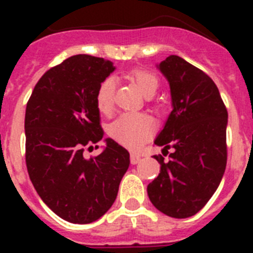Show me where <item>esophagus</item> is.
<instances>
[{"label":"esophagus","mask_w":253,"mask_h":253,"mask_svg":"<svg viewBox=\"0 0 253 253\" xmlns=\"http://www.w3.org/2000/svg\"><path fill=\"white\" fill-rule=\"evenodd\" d=\"M139 161H140V156H138V154H134V153L130 154V162H131V165H137V163L139 162Z\"/></svg>","instance_id":"34e87169"}]
</instances>
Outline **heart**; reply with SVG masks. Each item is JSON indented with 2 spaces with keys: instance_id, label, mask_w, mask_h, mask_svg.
I'll list each match as a JSON object with an SVG mask.
<instances>
[{
  "instance_id": "heart-1",
  "label": "heart",
  "mask_w": 253,
  "mask_h": 253,
  "mask_svg": "<svg viewBox=\"0 0 253 253\" xmlns=\"http://www.w3.org/2000/svg\"><path fill=\"white\" fill-rule=\"evenodd\" d=\"M130 77L146 96H153L158 88V78L144 69H133ZM115 81L107 77L96 91V105L101 113L111 110L114 105ZM156 130L154 120L147 114L125 113L110 125L111 137L126 148L139 149L153 135Z\"/></svg>"
}]
</instances>
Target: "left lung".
Here are the masks:
<instances>
[{
    "mask_svg": "<svg viewBox=\"0 0 253 253\" xmlns=\"http://www.w3.org/2000/svg\"><path fill=\"white\" fill-rule=\"evenodd\" d=\"M171 91L172 111L154 144L158 176L147 187L152 204L172 218H189L218 189L227 165L228 113L213 80L178 55L158 64ZM169 153V152H167Z\"/></svg>",
    "mask_w": 253,
    "mask_h": 253,
    "instance_id": "8db88e82",
    "label": "left lung"
}]
</instances>
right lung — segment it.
<instances>
[{
    "mask_svg": "<svg viewBox=\"0 0 253 253\" xmlns=\"http://www.w3.org/2000/svg\"><path fill=\"white\" fill-rule=\"evenodd\" d=\"M114 69L104 58L69 57L42 76L26 105L29 176L46 207L69 223L101 218L130 163L129 152L111 138L99 156H84L104 137L96 91Z\"/></svg>",
    "mask_w": 253,
    "mask_h": 253,
    "instance_id": "add662e5",
    "label": "right lung"
}]
</instances>
